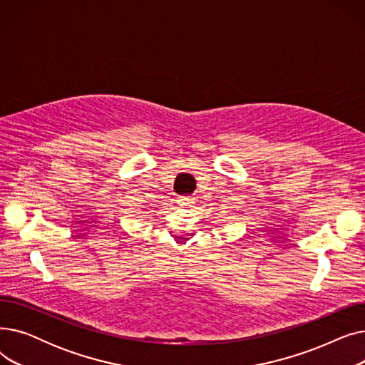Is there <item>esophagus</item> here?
Returning a JSON list of instances; mask_svg holds the SVG:
<instances>
[{
    "mask_svg": "<svg viewBox=\"0 0 365 365\" xmlns=\"http://www.w3.org/2000/svg\"><path fill=\"white\" fill-rule=\"evenodd\" d=\"M178 202H179L182 207H183V205H192V204H194V201L190 200V198H187V197H179Z\"/></svg>",
    "mask_w": 365,
    "mask_h": 365,
    "instance_id": "1",
    "label": "esophagus"
}]
</instances>
